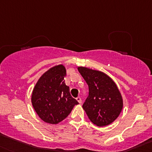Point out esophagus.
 <instances>
[{
    "label": "esophagus",
    "instance_id": "obj_1",
    "mask_svg": "<svg viewBox=\"0 0 152 152\" xmlns=\"http://www.w3.org/2000/svg\"><path fill=\"white\" fill-rule=\"evenodd\" d=\"M76 100H77V102H79V104H82V99H81L80 96H78V97L76 98Z\"/></svg>",
    "mask_w": 152,
    "mask_h": 152
}]
</instances>
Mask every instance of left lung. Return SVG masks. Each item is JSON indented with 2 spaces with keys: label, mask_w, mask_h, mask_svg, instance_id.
Returning a JSON list of instances; mask_svg holds the SVG:
<instances>
[{
  "label": "left lung",
  "mask_w": 152,
  "mask_h": 152,
  "mask_svg": "<svg viewBox=\"0 0 152 152\" xmlns=\"http://www.w3.org/2000/svg\"><path fill=\"white\" fill-rule=\"evenodd\" d=\"M78 70L89 87L84 110L90 121L98 126L112 124L121 113L123 99L114 81L102 71L85 67Z\"/></svg>",
  "instance_id": "obj_1"
}]
</instances>
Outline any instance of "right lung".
I'll return each instance as SVG.
<instances>
[{
  "label": "right lung",
  "mask_w": 152,
  "mask_h": 152,
  "mask_svg": "<svg viewBox=\"0 0 152 152\" xmlns=\"http://www.w3.org/2000/svg\"><path fill=\"white\" fill-rule=\"evenodd\" d=\"M65 76L63 65L50 67L41 76L32 91V106L38 116L48 124H59L79 104L65 85Z\"/></svg>",
  "instance_id": "add662e5"
}]
</instances>
